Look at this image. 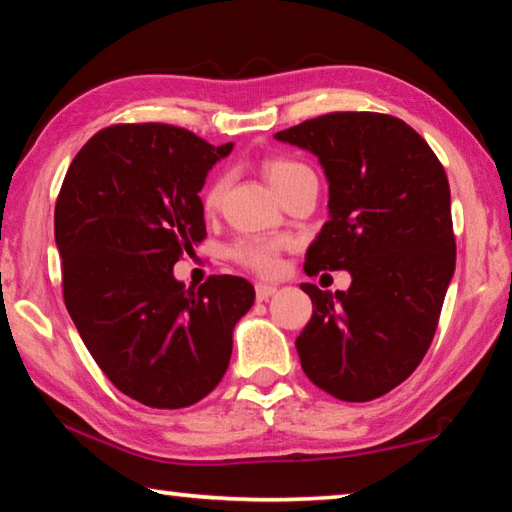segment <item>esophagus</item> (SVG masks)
Segmentation results:
<instances>
[{"label": "esophagus", "instance_id": "esophagus-1", "mask_svg": "<svg viewBox=\"0 0 512 512\" xmlns=\"http://www.w3.org/2000/svg\"><path fill=\"white\" fill-rule=\"evenodd\" d=\"M275 291H277L275 284H264V282L255 284V296H257V300H259V302H264V300L271 298Z\"/></svg>", "mask_w": 512, "mask_h": 512}]
</instances>
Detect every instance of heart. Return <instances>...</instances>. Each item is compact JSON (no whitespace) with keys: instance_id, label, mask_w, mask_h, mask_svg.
Returning <instances> with one entry per match:
<instances>
[{"instance_id":"obj_1","label":"heart","mask_w":512,"mask_h":512,"mask_svg":"<svg viewBox=\"0 0 512 512\" xmlns=\"http://www.w3.org/2000/svg\"><path fill=\"white\" fill-rule=\"evenodd\" d=\"M309 171L305 164H300L296 160L289 158H271L264 162V173L268 178V183L273 185L275 192H282L293 178L300 176V173ZM225 192V178L223 176H214L207 187L203 189L201 196V205L205 214H214L219 210L221 198ZM287 246V241L277 239V237H264V235H248L235 241V246L230 248V255L235 262L241 266L250 268L259 275H273L280 268V255L282 248Z\"/></svg>"}]
</instances>
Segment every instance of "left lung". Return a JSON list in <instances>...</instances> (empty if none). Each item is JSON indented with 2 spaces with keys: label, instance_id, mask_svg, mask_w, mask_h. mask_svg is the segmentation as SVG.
I'll list each match as a JSON object with an SVG mask.
<instances>
[{
  "label": "left lung",
  "instance_id": "8db88e82",
  "mask_svg": "<svg viewBox=\"0 0 512 512\" xmlns=\"http://www.w3.org/2000/svg\"><path fill=\"white\" fill-rule=\"evenodd\" d=\"M275 140L311 151L329 180V221L305 273L348 271V291L302 284L314 314L296 339L300 366L325 393L370 402L420 366L454 275L452 198L443 164L406 121L329 112Z\"/></svg>",
  "mask_w": 512,
  "mask_h": 512
}]
</instances>
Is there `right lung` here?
Here are the masks:
<instances>
[{
  "mask_svg": "<svg viewBox=\"0 0 512 512\" xmlns=\"http://www.w3.org/2000/svg\"><path fill=\"white\" fill-rule=\"evenodd\" d=\"M230 151L171 124H115L85 142L60 187L65 307L103 375L151 409L210 395L253 307L244 277L210 275L198 289L173 277L207 235L198 192Z\"/></svg>",
  "mask_w": 512,
  "mask_h": 512,
  "instance_id": "right-lung-1",
  "label": "right lung"
}]
</instances>
